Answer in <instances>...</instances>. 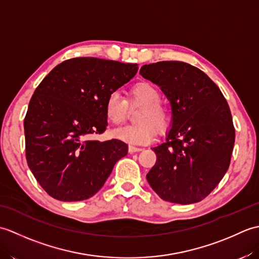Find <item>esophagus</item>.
Returning a JSON list of instances; mask_svg holds the SVG:
<instances>
[{"mask_svg":"<svg viewBox=\"0 0 259 259\" xmlns=\"http://www.w3.org/2000/svg\"><path fill=\"white\" fill-rule=\"evenodd\" d=\"M142 150V148L139 147H135V146H129V152L130 153H135V152H139Z\"/></svg>","mask_w":259,"mask_h":259,"instance_id":"1","label":"esophagus"}]
</instances>
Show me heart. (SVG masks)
<instances>
[{
    "mask_svg": "<svg viewBox=\"0 0 259 259\" xmlns=\"http://www.w3.org/2000/svg\"><path fill=\"white\" fill-rule=\"evenodd\" d=\"M160 93L149 83H138L129 90L128 100L118 92H111L104 103V114L110 123H122L128 111V103L141 104L142 109L137 117L138 124L124 125L112 131L115 139L125 144L147 145L155 138L157 129L163 131L170 122V114L166 106L159 101Z\"/></svg>",
    "mask_w": 259,
    "mask_h": 259,
    "instance_id": "1",
    "label": "heart"
}]
</instances>
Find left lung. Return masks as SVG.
Returning a JSON list of instances; mask_svg holds the SVG:
<instances>
[{
	"label": "left lung",
	"instance_id": "obj_1",
	"mask_svg": "<svg viewBox=\"0 0 259 259\" xmlns=\"http://www.w3.org/2000/svg\"><path fill=\"white\" fill-rule=\"evenodd\" d=\"M140 74L170 101L171 128L152 150L147 180L161 199L181 205L202 200L227 172L235 128L226 99L201 70L180 61L142 65Z\"/></svg>",
	"mask_w": 259,
	"mask_h": 259
}]
</instances>
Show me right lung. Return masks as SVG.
I'll return each instance as SVG.
<instances>
[{
    "instance_id": "right-lung-1",
    "label": "right lung",
    "mask_w": 259,
    "mask_h": 259,
    "mask_svg": "<svg viewBox=\"0 0 259 259\" xmlns=\"http://www.w3.org/2000/svg\"><path fill=\"white\" fill-rule=\"evenodd\" d=\"M137 71L138 64L74 58L58 64L37 85L24 119L25 156L37 183L54 199L80 201L96 195L128 153L123 141L87 136L106 131L108 96Z\"/></svg>"
}]
</instances>
